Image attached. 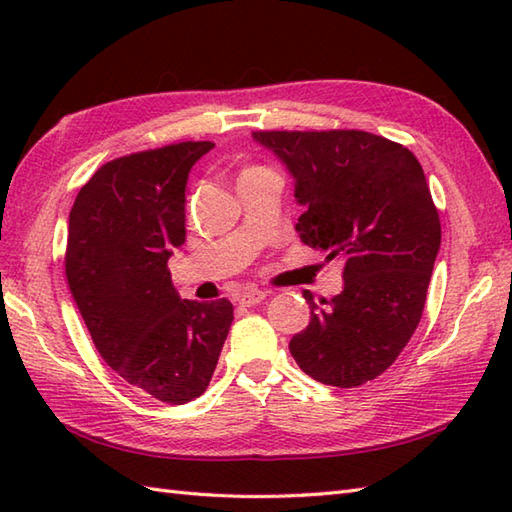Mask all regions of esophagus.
I'll return each mask as SVG.
<instances>
[{"mask_svg":"<svg viewBox=\"0 0 512 512\" xmlns=\"http://www.w3.org/2000/svg\"><path fill=\"white\" fill-rule=\"evenodd\" d=\"M266 299V292L264 290H257V288H246L237 295V303L244 308L250 306H257V303H262Z\"/></svg>","mask_w":512,"mask_h":512,"instance_id":"obj_1","label":"esophagus"}]
</instances>
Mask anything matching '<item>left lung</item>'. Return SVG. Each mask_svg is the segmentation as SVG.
Segmentation results:
<instances>
[{
  "label": "left lung",
  "instance_id": "8db88e82",
  "mask_svg": "<svg viewBox=\"0 0 512 512\" xmlns=\"http://www.w3.org/2000/svg\"><path fill=\"white\" fill-rule=\"evenodd\" d=\"M295 178L306 206L303 244L345 262L341 295L310 303V325L292 336L290 354L323 385L350 389L396 361L416 332L440 217L418 158L407 147L361 129L253 132Z\"/></svg>",
  "mask_w": 512,
  "mask_h": 512
}]
</instances>
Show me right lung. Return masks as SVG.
I'll list each match as a JSON object with an SVG mask.
<instances>
[{"instance_id": "obj_1", "label": "right lung", "mask_w": 512, "mask_h": 512, "mask_svg": "<svg viewBox=\"0 0 512 512\" xmlns=\"http://www.w3.org/2000/svg\"><path fill=\"white\" fill-rule=\"evenodd\" d=\"M213 147L187 140L105 162L70 211L65 275L96 350L171 405L204 394L233 323L231 301L180 299L167 268L187 235L189 171Z\"/></svg>"}]
</instances>
